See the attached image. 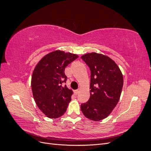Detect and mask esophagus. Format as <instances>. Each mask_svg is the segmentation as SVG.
I'll use <instances>...</instances> for the list:
<instances>
[{
	"instance_id": "1",
	"label": "esophagus",
	"mask_w": 151,
	"mask_h": 151,
	"mask_svg": "<svg viewBox=\"0 0 151 151\" xmlns=\"http://www.w3.org/2000/svg\"><path fill=\"white\" fill-rule=\"evenodd\" d=\"M80 91H81V89L79 88V89H77V90H76L74 92H75V93L76 94H78L79 93H80Z\"/></svg>"
}]
</instances>
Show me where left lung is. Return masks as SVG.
Here are the masks:
<instances>
[{
	"mask_svg": "<svg viewBox=\"0 0 151 151\" xmlns=\"http://www.w3.org/2000/svg\"><path fill=\"white\" fill-rule=\"evenodd\" d=\"M81 58L91 70L90 98L81 105V111L89 120H103L119 101L123 85L122 73L115 61L104 55L88 53Z\"/></svg>",
	"mask_w": 151,
	"mask_h": 151,
	"instance_id": "left-lung-1",
	"label": "left lung"
}]
</instances>
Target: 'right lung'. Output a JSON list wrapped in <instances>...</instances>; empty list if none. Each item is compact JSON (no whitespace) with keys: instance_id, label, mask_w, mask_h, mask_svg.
I'll list each match as a JSON object with an SVG mask.
<instances>
[{"instance_id":"add662e5","label":"right lung","mask_w":151,"mask_h":151,"mask_svg":"<svg viewBox=\"0 0 151 151\" xmlns=\"http://www.w3.org/2000/svg\"><path fill=\"white\" fill-rule=\"evenodd\" d=\"M79 56L58 50L45 55L35 67L31 90L35 101L48 118H57L67 110L73 94L65 83V67Z\"/></svg>"}]
</instances>
